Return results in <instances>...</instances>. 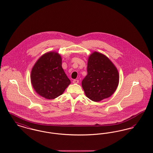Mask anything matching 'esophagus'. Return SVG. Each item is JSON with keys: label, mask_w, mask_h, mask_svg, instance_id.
<instances>
[{"label": "esophagus", "mask_w": 153, "mask_h": 153, "mask_svg": "<svg viewBox=\"0 0 153 153\" xmlns=\"http://www.w3.org/2000/svg\"><path fill=\"white\" fill-rule=\"evenodd\" d=\"M79 82V81L78 80H74L73 81V83L74 84H78Z\"/></svg>", "instance_id": "1"}]
</instances>
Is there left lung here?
Segmentation results:
<instances>
[{"mask_svg":"<svg viewBox=\"0 0 153 153\" xmlns=\"http://www.w3.org/2000/svg\"><path fill=\"white\" fill-rule=\"evenodd\" d=\"M87 75L82 87L88 98L95 102L108 98L117 90L119 74L117 67L104 54L94 51L88 59Z\"/></svg>","mask_w":153,"mask_h":153,"instance_id":"left-lung-1","label":"left lung"}]
</instances>
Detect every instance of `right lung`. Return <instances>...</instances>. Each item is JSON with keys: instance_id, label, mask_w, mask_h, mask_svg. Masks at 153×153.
<instances>
[{"instance_id": "add662e5", "label": "right lung", "mask_w": 153, "mask_h": 153, "mask_svg": "<svg viewBox=\"0 0 153 153\" xmlns=\"http://www.w3.org/2000/svg\"><path fill=\"white\" fill-rule=\"evenodd\" d=\"M31 83L36 94L49 100L62 95L71 84L62 68V58L56 51L45 53L31 72Z\"/></svg>"}]
</instances>
